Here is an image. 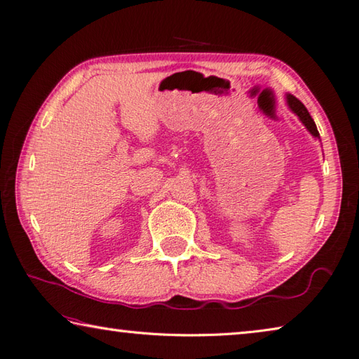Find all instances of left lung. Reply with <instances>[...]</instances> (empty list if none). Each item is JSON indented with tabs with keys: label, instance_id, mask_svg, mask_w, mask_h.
I'll return each instance as SVG.
<instances>
[{
	"label": "left lung",
	"instance_id": "1",
	"mask_svg": "<svg viewBox=\"0 0 359 359\" xmlns=\"http://www.w3.org/2000/svg\"><path fill=\"white\" fill-rule=\"evenodd\" d=\"M286 97H287V105L290 107V110H292L298 116L299 121L306 125V128L309 130L315 137H320V133H318V130H316V125H315L313 119L311 118L309 111H307V108L302 102H299L295 96L287 95Z\"/></svg>",
	"mask_w": 359,
	"mask_h": 359
}]
</instances>
